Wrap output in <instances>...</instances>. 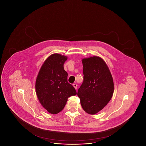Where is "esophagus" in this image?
Returning <instances> with one entry per match:
<instances>
[{
    "instance_id": "34e87169",
    "label": "esophagus",
    "mask_w": 146,
    "mask_h": 146,
    "mask_svg": "<svg viewBox=\"0 0 146 146\" xmlns=\"http://www.w3.org/2000/svg\"><path fill=\"white\" fill-rule=\"evenodd\" d=\"M73 86L74 87V88H75L76 89H77V86H78V85H77L76 84H73Z\"/></svg>"
}]
</instances>
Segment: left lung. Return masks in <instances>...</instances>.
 <instances>
[{
  "label": "left lung",
  "mask_w": 146,
  "mask_h": 146,
  "mask_svg": "<svg viewBox=\"0 0 146 146\" xmlns=\"http://www.w3.org/2000/svg\"><path fill=\"white\" fill-rule=\"evenodd\" d=\"M84 80L78 91L80 104L87 113L94 115L101 111L111 100L114 83L104 60L94 56L82 59Z\"/></svg>",
  "instance_id": "1"
}]
</instances>
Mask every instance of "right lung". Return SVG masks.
<instances>
[{
	"label": "right lung",
	"mask_w": 146,
	"mask_h": 146,
	"mask_svg": "<svg viewBox=\"0 0 146 146\" xmlns=\"http://www.w3.org/2000/svg\"><path fill=\"white\" fill-rule=\"evenodd\" d=\"M67 57L53 54L46 59L39 71L35 81V92L42 107L50 113L62 111L68 98L75 96L74 88L68 83V73L63 64Z\"/></svg>",
	"instance_id": "1"
}]
</instances>
